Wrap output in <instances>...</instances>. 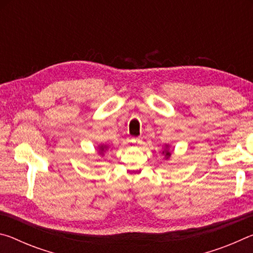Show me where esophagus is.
I'll return each mask as SVG.
<instances>
[{
  "mask_svg": "<svg viewBox=\"0 0 253 253\" xmlns=\"http://www.w3.org/2000/svg\"><path fill=\"white\" fill-rule=\"evenodd\" d=\"M131 143L135 144V145H140L143 143V140H142V138H139V137H132Z\"/></svg>",
  "mask_w": 253,
  "mask_h": 253,
  "instance_id": "esophagus-1",
  "label": "esophagus"
}]
</instances>
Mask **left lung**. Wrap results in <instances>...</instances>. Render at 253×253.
Masks as SVG:
<instances>
[{
  "label": "left lung",
  "mask_w": 253,
  "mask_h": 253,
  "mask_svg": "<svg viewBox=\"0 0 253 253\" xmlns=\"http://www.w3.org/2000/svg\"><path fill=\"white\" fill-rule=\"evenodd\" d=\"M170 155V153L169 152H166V156H169Z\"/></svg>",
  "instance_id": "obj_1"
}]
</instances>
